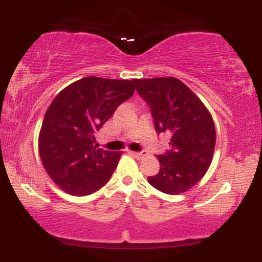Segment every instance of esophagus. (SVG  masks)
Wrapping results in <instances>:
<instances>
[{"label": "esophagus", "mask_w": 262, "mask_h": 262, "mask_svg": "<svg viewBox=\"0 0 262 262\" xmlns=\"http://www.w3.org/2000/svg\"><path fill=\"white\" fill-rule=\"evenodd\" d=\"M130 154L134 156V158L137 159H143L144 156H146V152L145 151H140V152H137V151H130Z\"/></svg>", "instance_id": "34e87169"}]
</instances>
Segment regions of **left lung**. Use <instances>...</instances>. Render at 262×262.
Here are the masks:
<instances>
[{
	"mask_svg": "<svg viewBox=\"0 0 262 262\" xmlns=\"http://www.w3.org/2000/svg\"><path fill=\"white\" fill-rule=\"evenodd\" d=\"M133 82L149 104L155 130L171 134V149L158 156L160 171L148 181L164 193H183L206 175L212 162L215 146L212 116L176 77L134 79Z\"/></svg>",
	"mask_w": 262,
	"mask_h": 262,
	"instance_id": "left-lung-1",
	"label": "left lung"
}]
</instances>
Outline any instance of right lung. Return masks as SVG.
<instances>
[{
    "label": "right lung",
    "instance_id": "obj_1",
    "mask_svg": "<svg viewBox=\"0 0 262 262\" xmlns=\"http://www.w3.org/2000/svg\"><path fill=\"white\" fill-rule=\"evenodd\" d=\"M133 93V81L89 76L54 98L45 112L38 148L48 175L66 193L87 196L110 181L122 152L97 149L93 134Z\"/></svg>",
    "mask_w": 262,
    "mask_h": 262
}]
</instances>
